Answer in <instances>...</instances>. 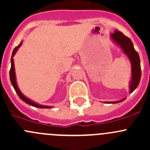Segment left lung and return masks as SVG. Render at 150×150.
Returning <instances> with one entry per match:
<instances>
[{
	"mask_svg": "<svg viewBox=\"0 0 150 150\" xmlns=\"http://www.w3.org/2000/svg\"><path fill=\"white\" fill-rule=\"evenodd\" d=\"M110 39L114 43L121 48L122 52L129 59L131 64V78L129 83V93H132L137 88L141 79L142 71H141L140 58L139 54L134 48L132 41L129 38L124 35L120 31L115 30L110 35ZM125 98L119 101L115 102H104L107 104H116L124 101Z\"/></svg>",
	"mask_w": 150,
	"mask_h": 150,
	"instance_id": "1",
	"label": "left lung"
}]
</instances>
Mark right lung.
<instances>
[{"mask_svg":"<svg viewBox=\"0 0 150 150\" xmlns=\"http://www.w3.org/2000/svg\"><path fill=\"white\" fill-rule=\"evenodd\" d=\"M22 40L21 41V43H19V45L18 46H16V48L13 49V52H12V56H11V69H10V72H9V76H10V81L11 83V85L13 86V88H14L15 91L16 92V93L18 94V96H19L21 99L22 101L27 103L29 105H31L33 107H38V108H46V109H50V108H52V106H46V105H42V104H38L37 102H34V101H32L31 99H30L29 98L26 97L23 93H22V91H20V89L18 87V85L17 83H16V74H15V68H14V62H13V57H14V55L16 54V51H18V49L19 48V47L22 46Z\"/></svg>","mask_w":150,"mask_h":150,"instance_id":"add662e5","label":"right lung"}]
</instances>
